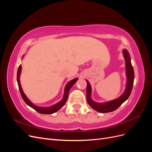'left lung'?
Returning a JSON list of instances; mask_svg holds the SVG:
<instances>
[{
	"mask_svg": "<svg viewBox=\"0 0 152 152\" xmlns=\"http://www.w3.org/2000/svg\"><path fill=\"white\" fill-rule=\"evenodd\" d=\"M124 57L126 61V71L127 75V82H126V88L124 93L118 98L110 102H108L103 103H99L94 102L92 100L91 98V87L89 82L86 80L87 82V102L89 104L90 107L99 113H108L117 110L120 106L129 97L131 93L133 83H134V69L132 66L131 62V56L127 49L123 50Z\"/></svg>",
	"mask_w": 152,
	"mask_h": 152,
	"instance_id": "8db88e82",
	"label": "left lung"
}]
</instances>
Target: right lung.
<instances>
[{
	"label": "right lung",
	"mask_w": 152,
	"mask_h": 152,
	"mask_svg": "<svg viewBox=\"0 0 152 152\" xmlns=\"http://www.w3.org/2000/svg\"><path fill=\"white\" fill-rule=\"evenodd\" d=\"M21 66L20 65L19 66V67H18V72H17V82H18V87H19V90H20L21 97H22L23 99L24 100V102L26 103V104H28V106H30V107H31L32 108L36 110L37 112H38L39 113H42V114H52L53 113H55L57 111H58V110L60 109L64 104H65L66 100L68 99V93H69V91H70V89H71V87L73 86V84H74L78 80L77 78H75V79H73L71 81L69 82L66 85L65 88V93H64L63 98L59 103H56V104H54L53 106H51V107H37V106H35V104L32 103L30 101L28 98H27V97L24 94L22 88L21 87V84H20V76L21 74Z\"/></svg>",
	"instance_id": "obj_1"
}]
</instances>
